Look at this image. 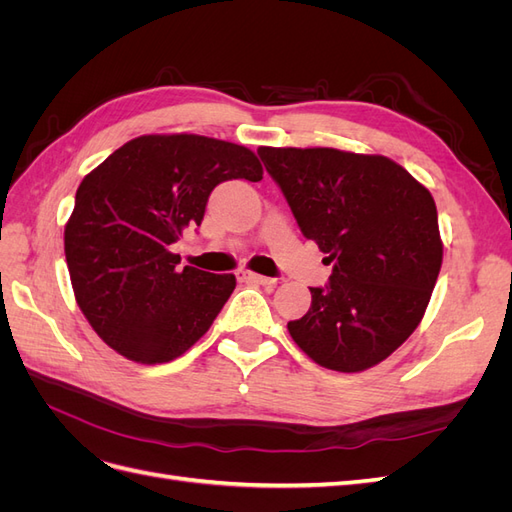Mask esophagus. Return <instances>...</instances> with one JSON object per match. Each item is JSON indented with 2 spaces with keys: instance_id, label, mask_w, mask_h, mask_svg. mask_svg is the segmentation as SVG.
<instances>
[{
  "instance_id": "esophagus-1",
  "label": "esophagus",
  "mask_w": 512,
  "mask_h": 512,
  "mask_svg": "<svg viewBox=\"0 0 512 512\" xmlns=\"http://www.w3.org/2000/svg\"><path fill=\"white\" fill-rule=\"evenodd\" d=\"M237 280H239V282H250V284H260V286H273V284H275V280H271V277L258 275V273L247 271V269L237 271Z\"/></svg>"
}]
</instances>
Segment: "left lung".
Wrapping results in <instances>:
<instances>
[{"mask_svg": "<svg viewBox=\"0 0 512 512\" xmlns=\"http://www.w3.org/2000/svg\"><path fill=\"white\" fill-rule=\"evenodd\" d=\"M294 220L333 265L329 284L288 322L318 365L354 374L378 365L423 320L442 267L433 196L404 166L331 147H260Z\"/></svg>", "mask_w": 512, "mask_h": 512, "instance_id": "obj_1", "label": "left lung"}]
</instances>
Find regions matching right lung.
<instances>
[{
    "instance_id": "1",
    "label": "right lung",
    "mask_w": 512,
    "mask_h": 512,
    "mask_svg": "<svg viewBox=\"0 0 512 512\" xmlns=\"http://www.w3.org/2000/svg\"><path fill=\"white\" fill-rule=\"evenodd\" d=\"M260 181L243 145L198 134H147L113 151L81 181L64 250L76 303L128 361L168 363L190 350L237 286L235 275L177 265L168 250L200 226L222 181Z\"/></svg>"
}]
</instances>
